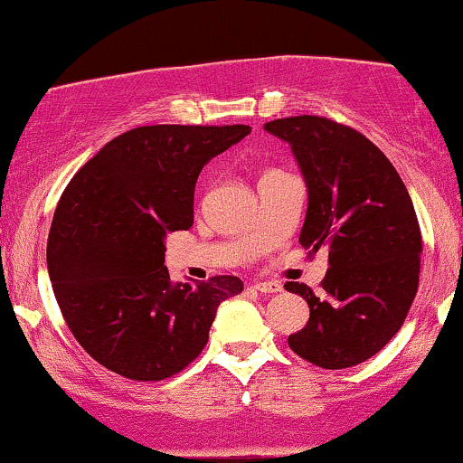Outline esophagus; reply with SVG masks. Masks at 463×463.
<instances>
[{"instance_id":"34e87169","label":"esophagus","mask_w":463,"mask_h":463,"mask_svg":"<svg viewBox=\"0 0 463 463\" xmlns=\"http://www.w3.org/2000/svg\"><path fill=\"white\" fill-rule=\"evenodd\" d=\"M254 288L259 293H265V295H269V293H280L282 291V287L278 285V282H271V280H259V282H254Z\"/></svg>"}]
</instances>
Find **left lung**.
<instances>
[{"instance_id":"8db88e82","label":"left lung","mask_w":463,"mask_h":463,"mask_svg":"<svg viewBox=\"0 0 463 463\" xmlns=\"http://www.w3.org/2000/svg\"><path fill=\"white\" fill-rule=\"evenodd\" d=\"M265 131L288 142L308 189L299 243L310 256L326 250L330 265L321 295L285 285L310 308L288 347L321 369L360 364L401 330L414 302L422 252L414 204L386 155L352 127L291 116Z\"/></svg>"}]
</instances>
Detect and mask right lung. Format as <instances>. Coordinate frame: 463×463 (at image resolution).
Returning <instances> with one entry per match:
<instances>
[{"label":"right lung","mask_w":463,"mask_h":463,"mask_svg":"<svg viewBox=\"0 0 463 463\" xmlns=\"http://www.w3.org/2000/svg\"><path fill=\"white\" fill-rule=\"evenodd\" d=\"M248 125L136 127L105 144L66 185L47 241L55 299L77 343L127 380L181 373L209 341L237 276L172 282L165 235L194 224V189Z\"/></svg>","instance_id":"add662e5"}]
</instances>
